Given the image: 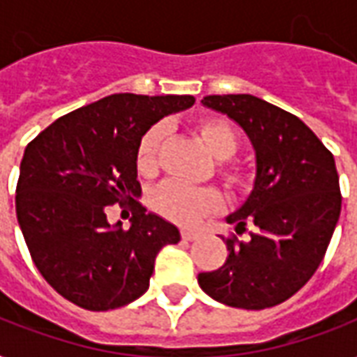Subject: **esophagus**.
<instances>
[{
    "label": "esophagus",
    "instance_id": "obj_1",
    "mask_svg": "<svg viewBox=\"0 0 357 357\" xmlns=\"http://www.w3.org/2000/svg\"><path fill=\"white\" fill-rule=\"evenodd\" d=\"M181 238L185 239V241H193V239L199 238V231H195V230H181Z\"/></svg>",
    "mask_w": 357,
    "mask_h": 357
}]
</instances>
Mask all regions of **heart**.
<instances>
[{"label":"heart","instance_id":"heart-1","mask_svg":"<svg viewBox=\"0 0 357 357\" xmlns=\"http://www.w3.org/2000/svg\"><path fill=\"white\" fill-rule=\"evenodd\" d=\"M197 137L204 149L218 160H226L238 151V135L234 127L222 118H204L197 121ZM164 141V127L153 126L137 144L135 168L143 178H154L160 168V149ZM218 176L234 191H245L251 185V174L248 168L234 162H220ZM224 197L214 187H189L179 181L162 183L153 195L151 206L156 213L178 224H193L204 214L220 211Z\"/></svg>","mask_w":357,"mask_h":357}]
</instances>
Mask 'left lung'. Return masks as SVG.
I'll return each mask as SVG.
<instances>
[{
    "label": "left lung",
    "instance_id": "8db88e82",
    "mask_svg": "<svg viewBox=\"0 0 357 357\" xmlns=\"http://www.w3.org/2000/svg\"><path fill=\"white\" fill-rule=\"evenodd\" d=\"M203 104L243 127L257 178L245 204L228 216L238 235L251 225L250 238L226 239V263L197 280L230 307H273L307 284L331 243L342 204L335 156L300 118L257 96L213 94Z\"/></svg>",
    "mask_w": 357,
    "mask_h": 357
}]
</instances>
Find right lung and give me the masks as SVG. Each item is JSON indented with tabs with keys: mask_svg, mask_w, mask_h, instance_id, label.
I'll return each mask as SVG.
<instances>
[{
	"mask_svg": "<svg viewBox=\"0 0 357 357\" xmlns=\"http://www.w3.org/2000/svg\"><path fill=\"white\" fill-rule=\"evenodd\" d=\"M189 94H112L56 119L24 149L15 208L32 261L79 307L108 311L149 290L154 259L179 230L146 213L135 151L146 129L193 106ZM134 201L132 226L109 227V204Z\"/></svg>",
	"mask_w": 357,
	"mask_h": 357,
	"instance_id": "right-lung-1",
	"label": "right lung"
}]
</instances>
